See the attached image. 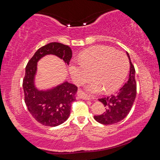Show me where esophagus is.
I'll return each instance as SVG.
<instances>
[{
    "instance_id": "esophagus-1",
    "label": "esophagus",
    "mask_w": 160,
    "mask_h": 160,
    "mask_svg": "<svg viewBox=\"0 0 160 160\" xmlns=\"http://www.w3.org/2000/svg\"><path fill=\"white\" fill-rule=\"evenodd\" d=\"M78 97H79L80 99H85V100H89L90 99V96H88L85 92H84L82 90H79L78 92Z\"/></svg>"
}]
</instances>
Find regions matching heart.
Instances as JSON below:
<instances>
[{
  "instance_id": "obj_1",
  "label": "heart",
  "mask_w": 160,
  "mask_h": 160,
  "mask_svg": "<svg viewBox=\"0 0 160 160\" xmlns=\"http://www.w3.org/2000/svg\"><path fill=\"white\" fill-rule=\"evenodd\" d=\"M80 62H70L69 70L76 84L89 79L90 72L94 80L88 84L87 90L91 93H107L117 90L128 74L129 61L122 51L104 45L88 48L79 56Z\"/></svg>"
}]
</instances>
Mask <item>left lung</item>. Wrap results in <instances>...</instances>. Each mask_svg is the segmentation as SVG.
I'll return each instance as SVG.
<instances>
[{"label": "left lung", "mask_w": 160, "mask_h": 160, "mask_svg": "<svg viewBox=\"0 0 160 160\" xmlns=\"http://www.w3.org/2000/svg\"><path fill=\"white\" fill-rule=\"evenodd\" d=\"M126 53L130 63L128 80L114 94L99 99V101L106 107V111L101 115L94 116V118L97 122L104 125L116 123L126 117L131 109L136 97L137 87L135 78V68L131 63L128 53Z\"/></svg>", "instance_id": "1"}]
</instances>
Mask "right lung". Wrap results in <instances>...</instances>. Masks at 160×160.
I'll list each match as a JSON object with an SVG mask.
<instances>
[{"mask_svg":"<svg viewBox=\"0 0 160 160\" xmlns=\"http://www.w3.org/2000/svg\"><path fill=\"white\" fill-rule=\"evenodd\" d=\"M48 54L58 56L68 65L72 58V50L68 46L58 42H51L39 48L27 64L22 87L25 104L32 116L42 125L54 127L68 118L78 88L66 81L48 90L36 88L34 78L37 62Z\"/></svg>","mask_w":160,"mask_h":160,"instance_id":"right-lung-1","label":"right lung"}]
</instances>
